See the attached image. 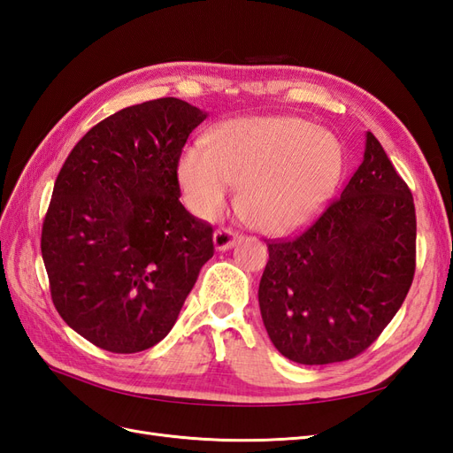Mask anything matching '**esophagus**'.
I'll return each mask as SVG.
<instances>
[{
  "label": "esophagus",
  "mask_w": 453,
  "mask_h": 453,
  "mask_svg": "<svg viewBox=\"0 0 453 453\" xmlns=\"http://www.w3.org/2000/svg\"><path fill=\"white\" fill-rule=\"evenodd\" d=\"M240 240V236L236 232H232L228 228H221V230H215L213 234V245L217 251H228L236 245V242Z\"/></svg>",
  "instance_id": "obj_1"
}]
</instances>
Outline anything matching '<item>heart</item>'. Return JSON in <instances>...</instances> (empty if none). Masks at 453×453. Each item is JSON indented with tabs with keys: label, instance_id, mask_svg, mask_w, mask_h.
<instances>
[{
	"label": "heart",
	"instance_id": "b5f03b06",
	"mask_svg": "<svg viewBox=\"0 0 453 453\" xmlns=\"http://www.w3.org/2000/svg\"><path fill=\"white\" fill-rule=\"evenodd\" d=\"M344 150L331 132L295 117L228 120L208 149L190 145L177 162L187 208L200 219L221 215L232 187L240 208L263 232L283 234L310 223L334 195Z\"/></svg>",
	"mask_w": 453,
	"mask_h": 453
}]
</instances>
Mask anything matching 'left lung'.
I'll return each instance as SVG.
<instances>
[{"instance_id": "1", "label": "left lung", "mask_w": 453, "mask_h": 453, "mask_svg": "<svg viewBox=\"0 0 453 453\" xmlns=\"http://www.w3.org/2000/svg\"><path fill=\"white\" fill-rule=\"evenodd\" d=\"M268 253L258 306L283 357L340 363L380 336L414 280L416 210L372 134L340 198L298 238L268 243Z\"/></svg>"}]
</instances>
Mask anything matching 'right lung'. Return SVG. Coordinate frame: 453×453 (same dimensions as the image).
Listing matches in <instances>:
<instances>
[{
  "label": "right lung",
  "mask_w": 453,
  "mask_h": 453,
  "mask_svg": "<svg viewBox=\"0 0 453 453\" xmlns=\"http://www.w3.org/2000/svg\"><path fill=\"white\" fill-rule=\"evenodd\" d=\"M205 117L177 98L120 109L64 162L41 255L54 306L94 346L158 344L213 257V228L183 208L177 181L183 145Z\"/></svg>",
  "instance_id": "right-lung-1"
}]
</instances>
